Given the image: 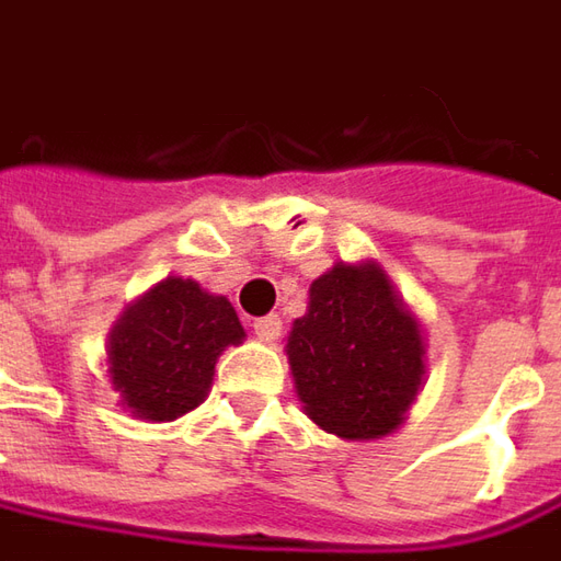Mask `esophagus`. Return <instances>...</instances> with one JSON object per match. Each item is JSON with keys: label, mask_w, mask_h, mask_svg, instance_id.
<instances>
[{"label": "esophagus", "mask_w": 561, "mask_h": 561, "mask_svg": "<svg viewBox=\"0 0 561 561\" xmlns=\"http://www.w3.org/2000/svg\"><path fill=\"white\" fill-rule=\"evenodd\" d=\"M254 335L266 344H273V341L282 335V319L279 317H261L254 319Z\"/></svg>", "instance_id": "esophagus-1"}]
</instances>
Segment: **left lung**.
Returning <instances> with one entry per match:
<instances>
[{"instance_id": "obj_1", "label": "left lung", "mask_w": 561, "mask_h": 561, "mask_svg": "<svg viewBox=\"0 0 561 561\" xmlns=\"http://www.w3.org/2000/svg\"><path fill=\"white\" fill-rule=\"evenodd\" d=\"M422 357L419 322L376 263H339L319 276L288 335L304 413L351 440L394 432L425 376Z\"/></svg>"}]
</instances>
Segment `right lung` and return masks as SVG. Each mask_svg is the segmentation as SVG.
<instances>
[{"mask_svg":"<svg viewBox=\"0 0 561 561\" xmlns=\"http://www.w3.org/2000/svg\"><path fill=\"white\" fill-rule=\"evenodd\" d=\"M242 339L229 300L192 279H164L111 332L114 391L139 419L170 422L202 403L222 347Z\"/></svg>","mask_w":561,"mask_h":561,"instance_id":"obj_1","label":"right lung"}]
</instances>
